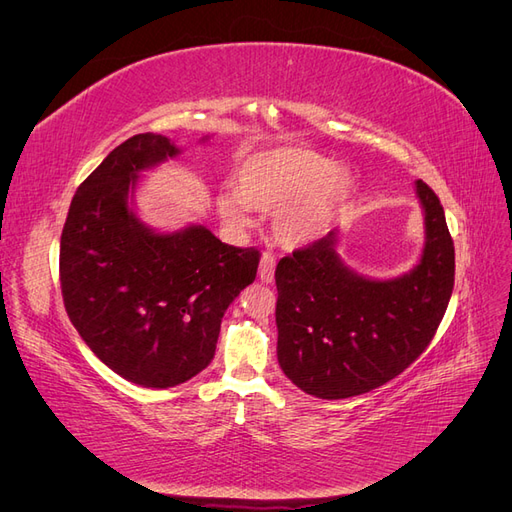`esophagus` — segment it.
I'll return each mask as SVG.
<instances>
[{
  "label": "esophagus",
  "instance_id": "esophagus-1",
  "mask_svg": "<svg viewBox=\"0 0 512 512\" xmlns=\"http://www.w3.org/2000/svg\"><path fill=\"white\" fill-rule=\"evenodd\" d=\"M258 277L262 282L271 284L275 277V256L271 252H265L260 258V267H258Z\"/></svg>",
  "mask_w": 512,
  "mask_h": 512
}]
</instances>
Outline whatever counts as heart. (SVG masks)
<instances>
[{
    "mask_svg": "<svg viewBox=\"0 0 512 512\" xmlns=\"http://www.w3.org/2000/svg\"><path fill=\"white\" fill-rule=\"evenodd\" d=\"M352 177L335 160L307 147L260 149L237 168V192L218 196L226 224H254L252 209L275 211L273 232L280 243L301 247L331 228L352 192Z\"/></svg>",
    "mask_w": 512,
    "mask_h": 512,
    "instance_id": "obj_1",
    "label": "heart"
}]
</instances>
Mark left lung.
<instances>
[{
	"label": "left lung",
	"mask_w": 512,
	"mask_h": 512,
	"mask_svg": "<svg viewBox=\"0 0 512 512\" xmlns=\"http://www.w3.org/2000/svg\"><path fill=\"white\" fill-rule=\"evenodd\" d=\"M425 247L418 265L371 280L337 254L339 232L282 258L277 284V361L307 395L346 399L410 367L436 335L455 284V245L440 198L418 179Z\"/></svg>",
	"instance_id": "left-lung-1"
}]
</instances>
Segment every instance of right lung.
<instances>
[{
	"mask_svg": "<svg viewBox=\"0 0 512 512\" xmlns=\"http://www.w3.org/2000/svg\"><path fill=\"white\" fill-rule=\"evenodd\" d=\"M162 134L115 147L76 190L61 230L59 282L74 329L115 374L168 389L203 371L228 305L256 280L254 247L205 226L156 232L136 218L143 170L175 158Z\"/></svg>",
	"mask_w": 512,
	"mask_h": 512,
	"instance_id": "right-lung-1",
	"label": "right lung"
}]
</instances>
